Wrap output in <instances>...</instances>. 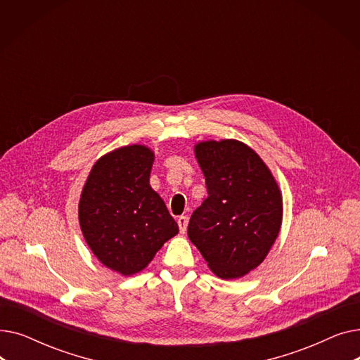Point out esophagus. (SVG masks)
Masks as SVG:
<instances>
[{
  "label": "esophagus",
  "mask_w": 360,
  "mask_h": 360,
  "mask_svg": "<svg viewBox=\"0 0 360 360\" xmlns=\"http://www.w3.org/2000/svg\"><path fill=\"white\" fill-rule=\"evenodd\" d=\"M178 226H179V232L184 235L186 232V226H188V217L181 216L178 217Z\"/></svg>",
  "instance_id": "1"
}]
</instances>
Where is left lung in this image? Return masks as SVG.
<instances>
[{
	"mask_svg": "<svg viewBox=\"0 0 360 360\" xmlns=\"http://www.w3.org/2000/svg\"><path fill=\"white\" fill-rule=\"evenodd\" d=\"M207 193L188 224V238L220 278L243 277L266 259L283 220V197L258 153L242 141L194 146Z\"/></svg>",
	"mask_w": 360,
	"mask_h": 360,
	"instance_id": "left-lung-1",
	"label": "left lung"
}]
</instances>
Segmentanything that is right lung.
Listing matches in <instances>:
<instances>
[{
  "label": "right lung",
  "instance_id": "add662e5",
  "mask_svg": "<svg viewBox=\"0 0 360 360\" xmlns=\"http://www.w3.org/2000/svg\"><path fill=\"white\" fill-rule=\"evenodd\" d=\"M155 151L144 144L109 151L91 166L79 201L89 248L122 276L143 271L179 228L150 186Z\"/></svg>",
  "mask_w": 360,
  "mask_h": 360
}]
</instances>
